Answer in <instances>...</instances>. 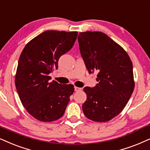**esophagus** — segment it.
Masks as SVG:
<instances>
[{
  "label": "esophagus",
  "mask_w": 150,
  "mask_h": 150,
  "mask_svg": "<svg viewBox=\"0 0 150 150\" xmlns=\"http://www.w3.org/2000/svg\"><path fill=\"white\" fill-rule=\"evenodd\" d=\"M75 91L76 92H79V91L82 90V88H80V87H75Z\"/></svg>",
  "instance_id": "esophagus-1"
}]
</instances>
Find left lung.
Here are the masks:
<instances>
[{
  "mask_svg": "<svg viewBox=\"0 0 150 150\" xmlns=\"http://www.w3.org/2000/svg\"><path fill=\"white\" fill-rule=\"evenodd\" d=\"M78 40L89 72L98 71L96 87L83 89V113L93 121H109L122 112L134 89L132 62L125 50L103 32H81Z\"/></svg>",
  "mask_w": 150,
  "mask_h": 150,
  "instance_id": "8db88e82",
  "label": "left lung"
}]
</instances>
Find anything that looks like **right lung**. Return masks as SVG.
I'll list each match as a JSON object with an SVG mask.
<instances>
[{"label": "right lung", "instance_id": "obj_1", "mask_svg": "<svg viewBox=\"0 0 150 150\" xmlns=\"http://www.w3.org/2000/svg\"><path fill=\"white\" fill-rule=\"evenodd\" d=\"M77 35V32L45 31L31 40L21 54L16 88L25 110L40 121L61 118L74 92L71 84L50 82L49 74L58 68L59 58L71 49Z\"/></svg>", "mask_w": 150, "mask_h": 150}]
</instances>
